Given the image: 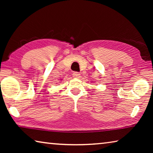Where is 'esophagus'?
<instances>
[{"label":"esophagus","instance_id":"1","mask_svg":"<svg viewBox=\"0 0 153 153\" xmlns=\"http://www.w3.org/2000/svg\"><path fill=\"white\" fill-rule=\"evenodd\" d=\"M73 77L75 78H79V77H80V74L78 72H74Z\"/></svg>","mask_w":153,"mask_h":153}]
</instances>
